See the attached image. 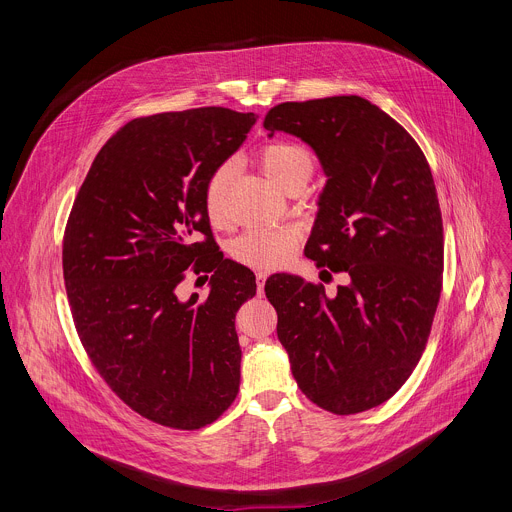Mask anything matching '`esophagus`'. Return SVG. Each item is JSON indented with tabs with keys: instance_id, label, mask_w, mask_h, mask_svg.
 <instances>
[{
	"instance_id": "esophagus-1",
	"label": "esophagus",
	"mask_w": 512,
	"mask_h": 512,
	"mask_svg": "<svg viewBox=\"0 0 512 512\" xmlns=\"http://www.w3.org/2000/svg\"><path fill=\"white\" fill-rule=\"evenodd\" d=\"M255 277H257V289H259V296H263V287H265V279L269 277V273H267V271H257V273H255Z\"/></svg>"
}]
</instances>
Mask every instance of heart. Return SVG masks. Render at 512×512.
<instances>
[{"label": "heart", "mask_w": 512, "mask_h": 512, "mask_svg": "<svg viewBox=\"0 0 512 512\" xmlns=\"http://www.w3.org/2000/svg\"><path fill=\"white\" fill-rule=\"evenodd\" d=\"M259 164L273 186L287 192L291 188H306L314 176V156L308 148L294 141H273L261 150ZM233 174V162L216 166L204 186V208L212 225L227 221V186ZM298 245L294 229H251L237 237L231 245V255L249 267L273 269L287 263Z\"/></svg>", "instance_id": "obj_1"}]
</instances>
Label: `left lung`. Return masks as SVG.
<instances>
[{"label": "left lung", "mask_w": 512, "mask_h": 512, "mask_svg": "<svg viewBox=\"0 0 512 512\" xmlns=\"http://www.w3.org/2000/svg\"><path fill=\"white\" fill-rule=\"evenodd\" d=\"M263 127L300 137L326 176L306 255L348 275L336 296L275 273L265 296L302 393L336 415L391 399L425 350L442 294L444 227L415 139L371 101L342 95L269 109Z\"/></svg>", "instance_id": "1"}]
</instances>
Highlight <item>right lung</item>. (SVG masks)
<instances>
[{"label":"right lung","mask_w":512,"mask_h":512,"mask_svg":"<svg viewBox=\"0 0 512 512\" xmlns=\"http://www.w3.org/2000/svg\"><path fill=\"white\" fill-rule=\"evenodd\" d=\"M255 121L225 107L129 121L97 154L68 216L62 269L81 342L119 399L166 427L200 429L239 393L235 316L257 283L245 265L208 255L204 186ZM192 262L213 271L211 289L184 303L175 287Z\"/></svg>","instance_id":"add662e5"}]
</instances>
